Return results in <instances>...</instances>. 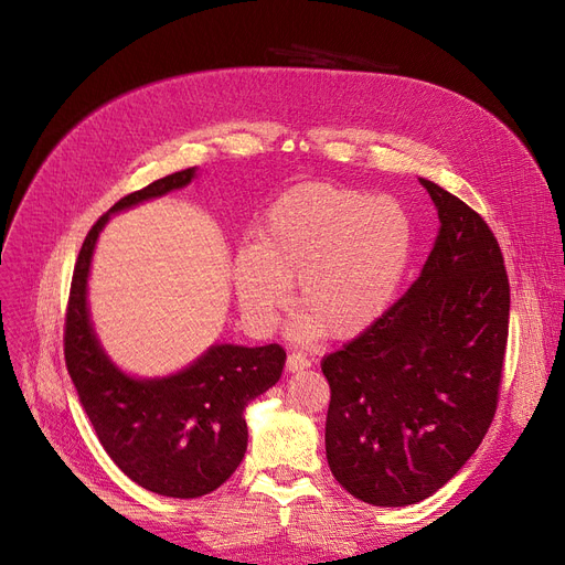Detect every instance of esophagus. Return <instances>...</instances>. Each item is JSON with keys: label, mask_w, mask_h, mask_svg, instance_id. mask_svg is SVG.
<instances>
[{"label": "esophagus", "mask_w": 565, "mask_h": 565, "mask_svg": "<svg viewBox=\"0 0 565 565\" xmlns=\"http://www.w3.org/2000/svg\"><path fill=\"white\" fill-rule=\"evenodd\" d=\"M309 366H311V360L307 358V354H302V352H290L288 358H286V369H288L290 373L305 371V369H309Z\"/></svg>", "instance_id": "obj_1"}]
</instances>
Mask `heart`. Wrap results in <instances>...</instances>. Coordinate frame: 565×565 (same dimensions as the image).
<instances>
[{
  "label": "heart",
  "mask_w": 565,
  "mask_h": 565,
  "mask_svg": "<svg viewBox=\"0 0 565 565\" xmlns=\"http://www.w3.org/2000/svg\"><path fill=\"white\" fill-rule=\"evenodd\" d=\"M412 245V222L396 199L295 185L267 207L258 243L233 256L237 307L254 332H273L298 281V334L354 339L392 307Z\"/></svg>",
  "instance_id": "obj_1"
}]
</instances>
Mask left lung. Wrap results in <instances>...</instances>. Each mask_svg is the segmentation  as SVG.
<instances>
[{
  "label": "left lung",
  "instance_id": "obj_1",
  "mask_svg": "<svg viewBox=\"0 0 565 565\" xmlns=\"http://www.w3.org/2000/svg\"><path fill=\"white\" fill-rule=\"evenodd\" d=\"M439 217L403 298L320 369L332 401L324 451L334 479L373 507H407L479 449L497 412L511 286L499 243L471 207L419 178Z\"/></svg>",
  "mask_w": 565,
  "mask_h": 565
}]
</instances>
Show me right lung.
<instances>
[{"mask_svg": "<svg viewBox=\"0 0 565 565\" xmlns=\"http://www.w3.org/2000/svg\"><path fill=\"white\" fill-rule=\"evenodd\" d=\"M194 167L116 201L86 233L71 284L64 354L79 403L103 449L128 479L162 497L194 499L217 490L247 451L245 407L277 384L286 350L217 343L188 369L139 380L114 366L96 339L86 279L109 215L192 183Z\"/></svg>", "mask_w": 565, "mask_h": 565, "instance_id": "add662e5", "label": "right lung"}]
</instances>
